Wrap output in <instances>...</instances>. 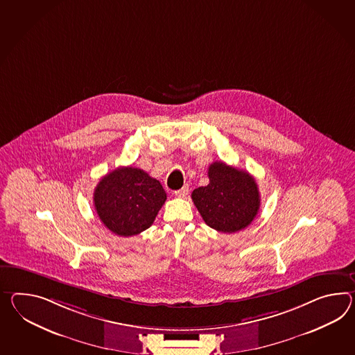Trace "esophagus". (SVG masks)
Returning a JSON list of instances; mask_svg holds the SVG:
<instances>
[{
	"label": "esophagus",
	"mask_w": 355,
	"mask_h": 355,
	"mask_svg": "<svg viewBox=\"0 0 355 355\" xmlns=\"http://www.w3.org/2000/svg\"><path fill=\"white\" fill-rule=\"evenodd\" d=\"M187 193H189V186L187 184H184L181 190L174 191V195L178 196V198H184V196H187Z\"/></svg>",
	"instance_id": "esophagus-1"
}]
</instances>
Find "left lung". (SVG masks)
<instances>
[{
    "label": "left lung",
    "instance_id": "8db88e82",
    "mask_svg": "<svg viewBox=\"0 0 355 355\" xmlns=\"http://www.w3.org/2000/svg\"><path fill=\"white\" fill-rule=\"evenodd\" d=\"M209 184L192 191V201L204 222L219 232L234 234L246 228L260 208L254 177L222 162L208 171Z\"/></svg>",
    "mask_w": 355,
    "mask_h": 355
}]
</instances>
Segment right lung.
Returning a JSON list of instances; mask_svg holds the SVG:
<instances>
[{"label":"right lung","mask_w":355,"mask_h":355,"mask_svg":"<svg viewBox=\"0 0 355 355\" xmlns=\"http://www.w3.org/2000/svg\"><path fill=\"white\" fill-rule=\"evenodd\" d=\"M166 200L160 182L133 166L106 174L94 192L97 216L113 234L135 236L154 223Z\"/></svg>","instance_id":"obj_1"}]
</instances>
